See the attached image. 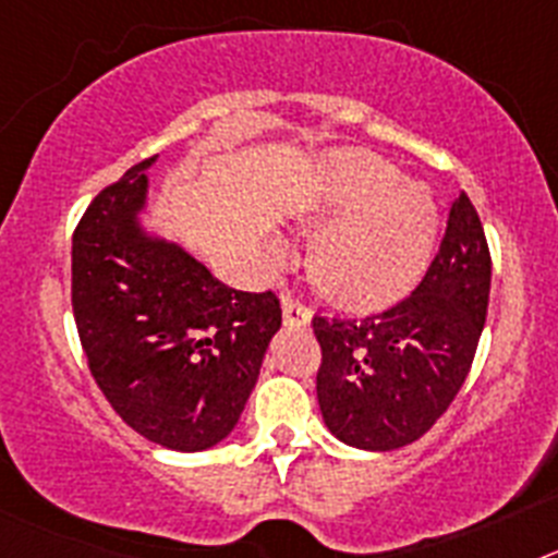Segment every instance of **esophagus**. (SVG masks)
I'll return each mask as SVG.
<instances>
[{
  "instance_id": "esophagus-1",
  "label": "esophagus",
  "mask_w": 558,
  "mask_h": 558,
  "mask_svg": "<svg viewBox=\"0 0 558 558\" xmlns=\"http://www.w3.org/2000/svg\"><path fill=\"white\" fill-rule=\"evenodd\" d=\"M282 318H284V327H310V322H313V315H310V310L304 307L299 299H295L290 290H282Z\"/></svg>"
}]
</instances>
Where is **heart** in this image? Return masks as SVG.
Here are the masks:
<instances>
[{
    "label": "heart",
    "instance_id": "obj_1",
    "mask_svg": "<svg viewBox=\"0 0 558 558\" xmlns=\"http://www.w3.org/2000/svg\"><path fill=\"white\" fill-rule=\"evenodd\" d=\"M304 234H318L310 274L327 299L347 310H383L405 299L430 265L436 248V192L377 153L335 150L318 170L313 198L302 215ZM282 259V243H270Z\"/></svg>",
    "mask_w": 558,
    "mask_h": 558
}]
</instances>
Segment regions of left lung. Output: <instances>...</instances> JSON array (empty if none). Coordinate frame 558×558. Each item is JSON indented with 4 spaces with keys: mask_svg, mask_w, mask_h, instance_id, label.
Masks as SVG:
<instances>
[{
    "mask_svg": "<svg viewBox=\"0 0 558 558\" xmlns=\"http://www.w3.org/2000/svg\"><path fill=\"white\" fill-rule=\"evenodd\" d=\"M492 256L475 206L452 201L445 240L425 279L391 310L315 318L318 405L329 433L357 450L413 445L450 408L486 324Z\"/></svg>",
    "mask_w": 558,
    "mask_h": 558,
    "instance_id": "obj_1",
    "label": "left lung"
}]
</instances>
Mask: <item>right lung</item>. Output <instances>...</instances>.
Returning a JSON list of instances; mask_svg holds the SVG:
<instances>
[{
    "instance_id": "1",
    "label": "right lung",
    "mask_w": 558,
    "mask_h": 558,
    "mask_svg": "<svg viewBox=\"0 0 558 558\" xmlns=\"http://www.w3.org/2000/svg\"><path fill=\"white\" fill-rule=\"evenodd\" d=\"M106 186L72 236V310L92 377L153 445L201 452L240 422L268 343L274 293L231 290L175 240L147 231V170Z\"/></svg>"
}]
</instances>
